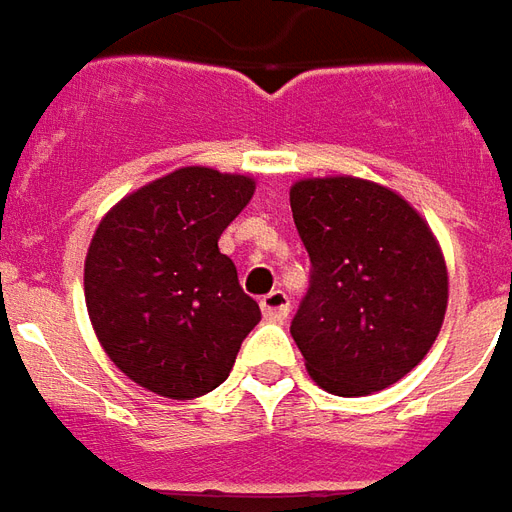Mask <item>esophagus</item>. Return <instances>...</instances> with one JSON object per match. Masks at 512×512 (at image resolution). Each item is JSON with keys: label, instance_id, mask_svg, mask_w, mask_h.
Returning a JSON list of instances; mask_svg holds the SVG:
<instances>
[{"label": "esophagus", "instance_id": "34e87169", "mask_svg": "<svg viewBox=\"0 0 512 512\" xmlns=\"http://www.w3.org/2000/svg\"><path fill=\"white\" fill-rule=\"evenodd\" d=\"M262 311L267 320H284L289 314V295L281 289H273L270 295L262 297Z\"/></svg>", "mask_w": 512, "mask_h": 512}]
</instances>
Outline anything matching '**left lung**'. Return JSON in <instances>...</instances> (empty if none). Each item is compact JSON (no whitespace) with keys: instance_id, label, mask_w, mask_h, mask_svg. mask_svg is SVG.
<instances>
[{"instance_id":"left-lung-1","label":"left lung","mask_w":512,"mask_h":512,"mask_svg":"<svg viewBox=\"0 0 512 512\" xmlns=\"http://www.w3.org/2000/svg\"><path fill=\"white\" fill-rule=\"evenodd\" d=\"M289 204L311 262L289 328L308 375L339 397L405 378L447 311L433 231L397 192L353 176L297 181Z\"/></svg>"}]
</instances>
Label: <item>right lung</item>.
<instances>
[{"instance_id": "add662e5", "label": "right lung", "mask_w": 512, "mask_h": 512, "mask_svg": "<svg viewBox=\"0 0 512 512\" xmlns=\"http://www.w3.org/2000/svg\"><path fill=\"white\" fill-rule=\"evenodd\" d=\"M256 184L181 168L101 220L85 259V303L101 347L143 389L192 400L228 378L259 320L217 239Z\"/></svg>"}]
</instances>
